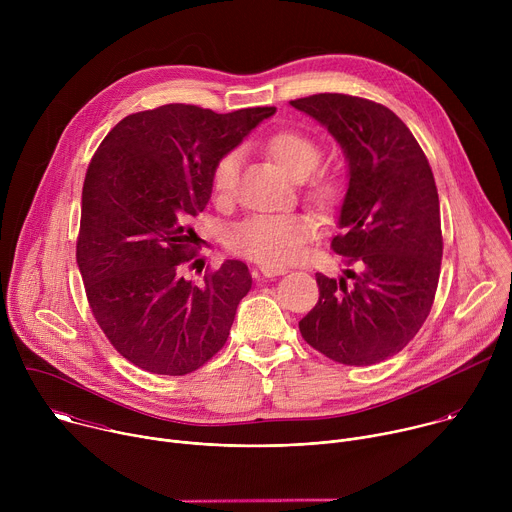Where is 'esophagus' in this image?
<instances>
[{"label": "esophagus", "mask_w": 512, "mask_h": 512, "mask_svg": "<svg viewBox=\"0 0 512 512\" xmlns=\"http://www.w3.org/2000/svg\"><path fill=\"white\" fill-rule=\"evenodd\" d=\"M259 271H261L265 277H275V275H283V273H285V267H275V265H259Z\"/></svg>", "instance_id": "1"}]
</instances>
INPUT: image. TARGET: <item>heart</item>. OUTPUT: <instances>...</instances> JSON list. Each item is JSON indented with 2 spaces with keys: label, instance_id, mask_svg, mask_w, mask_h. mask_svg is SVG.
Segmentation results:
<instances>
[{
  "label": "heart",
  "instance_id": "1",
  "mask_svg": "<svg viewBox=\"0 0 512 512\" xmlns=\"http://www.w3.org/2000/svg\"><path fill=\"white\" fill-rule=\"evenodd\" d=\"M265 152L283 174L304 182V196L314 206L330 210L342 202L346 192L344 178L332 168H318L322 148L312 135L300 129L275 131L265 141ZM239 160V152L233 150L214 162L210 192L216 200L231 198L239 174ZM320 231V218L312 212L259 214L231 231L229 247L261 265H285L302 259Z\"/></svg>",
  "mask_w": 512,
  "mask_h": 512
}]
</instances>
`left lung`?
<instances>
[{
  "label": "left lung",
  "mask_w": 512,
  "mask_h": 512,
  "mask_svg": "<svg viewBox=\"0 0 512 512\" xmlns=\"http://www.w3.org/2000/svg\"><path fill=\"white\" fill-rule=\"evenodd\" d=\"M342 145L348 190L332 251L356 265L316 273L318 304L300 320L324 356L369 367L403 350L427 320L440 281L444 239L429 162L409 127L385 105L340 93L289 101Z\"/></svg>",
  "instance_id": "1"
}]
</instances>
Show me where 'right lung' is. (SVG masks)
<instances>
[{
    "mask_svg": "<svg viewBox=\"0 0 512 512\" xmlns=\"http://www.w3.org/2000/svg\"><path fill=\"white\" fill-rule=\"evenodd\" d=\"M273 113L162 105L121 119L95 152L77 263L99 328L135 367L182 377L225 346L251 273L229 259L200 285L186 279L198 263L190 221L210 198L214 162Z\"/></svg>",
    "mask_w": 512,
    "mask_h": 512,
    "instance_id": "add662e5",
    "label": "right lung"
}]
</instances>
